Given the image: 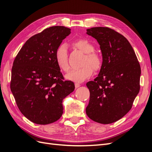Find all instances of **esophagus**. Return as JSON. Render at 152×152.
Here are the masks:
<instances>
[{
  "instance_id": "34e87169",
  "label": "esophagus",
  "mask_w": 152,
  "mask_h": 152,
  "mask_svg": "<svg viewBox=\"0 0 152 152\" xmlns=\"http://www.w3.org/2000/svg\"><path fill=\"white\" fill-rule=\"evenodd\" d=\"M80 86V85L79 83H75V88H78V87H79Z\"/></svg>"
}]
</instances>
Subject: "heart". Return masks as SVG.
<instances>
[{
	"label": "heart",
	"mask_w": 152,
	"mask_h": 152,
	"mask_svg": "<svg viewBox=\"0 0 152 152\" xmlns=\"http://www.w3.org/2000/svg\"><path fill=\"white\" fill-rule=\"evenodd\" d=\"M73 45L86 54L82 65L84 66L77 69H73L66 75L65 78L75 82H83L89 78L93 73V69L98 70L102 66V59L99 55L94 52V46L87 39H79L73 42ZM55 59L58 67L64 72L69 70L68 62L67 46L61 44L55 52Z\"/></svg>",
	"instance_id": "heart-1"
}]
</instances>
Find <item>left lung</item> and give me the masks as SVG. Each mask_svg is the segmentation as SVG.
<instances>
[{
  "label": "left lung",
  "instance_id": "8db88e82",
  "mask_svg": "<svg viewBox=\"0 0 152 152\" xmlns=\"http://www.w3.org/2000/svg\"><path fill=\"white\" fill-rule=\"evenodd\" d=\"M97 40L103 62L98 77L86 84L90 92L87 115L103 124L118 121L131 110L140 86L141 67L131 45L108 27L87 29Z\"/></svg>",
  "mask_w": 152,
  "mask_h": 152
}]
</instances>
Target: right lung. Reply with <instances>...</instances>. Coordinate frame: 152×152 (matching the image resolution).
I'll use <instances>...</instances> for the list:
<instances>
[{
	"label": "right lung",
	"mask_w": 152,
	"mask_h": 152,
	"mask_svg": "<svg viewBox=\"0 0 152 152\" xmlns=\"http://www.w3.org/2000/svg\"><path fill=\"white\" fill-rule=\"evenodd\" d=\"M71 29L51 26L30 37L13 62L11 90L18 108L29 121L45 125L63 113V99L75 89L64 80L55 59L57 48Z\"/></svg>",
	"instance_id": "obj_1"
}]
</instances>
